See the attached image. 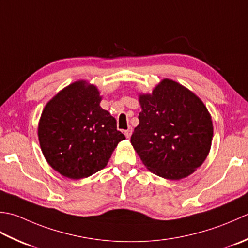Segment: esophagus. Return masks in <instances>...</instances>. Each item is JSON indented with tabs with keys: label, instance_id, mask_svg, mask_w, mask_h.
I'll list each match as a JSON object with an SVG mask.
<instances>
[{
	"label": "esophagus",
	"instance_id": "esophagus-1",
	"mask_svg": "<svg viewBox=\"0 0 248 248\" xmlns=\"http://www.w3.org/2000/svg\"><path fill=\"white\" fill-rule=\"evenodd\" d=\"M131 131H133V129H131V127H128L126 130H124V135L126 136V138H130L131 136Z\"/></svg>",
	"mask_w": 248,
	"mask_h": 248
}]
</instances>
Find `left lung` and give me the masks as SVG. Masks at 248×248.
<instances>
[{"label": "left lung", "instance_id": "obj_1", "mask_svg": "<svg viewBox=\"0 0 248 248\" xmlns=\"http://www.w3.org/2000/svg\"><path fill=\"white\" fill-rule=\"evenodd\" d=\"M142 111L130 142L142 163L156 175L181 180L191 174L208 156L213 124L202 100L170 79L152 94L139 95Z\"/></svg>", "mask_w": 248, "mask_h": 248}]
</instances>
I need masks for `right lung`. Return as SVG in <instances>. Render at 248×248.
Instances as JSON below:
<instances>
[{"instance_id": "add662e5", "label": "right lung", "mask_w": 248, "mask_h": 248, "mask_svg": "<svg viewBox=\"0 0 248 248\" xmlns=\"http://www.w3.org/2000/svg\"><path fill=\"white\" fill-rule=\"evenodd\" d=\"M100 100L97 88L80 80L45 106L38 124L40 149L63 176L79 180L102 170L125 139L115 119L99 106Z\"/></svg>"}]
</instances>
